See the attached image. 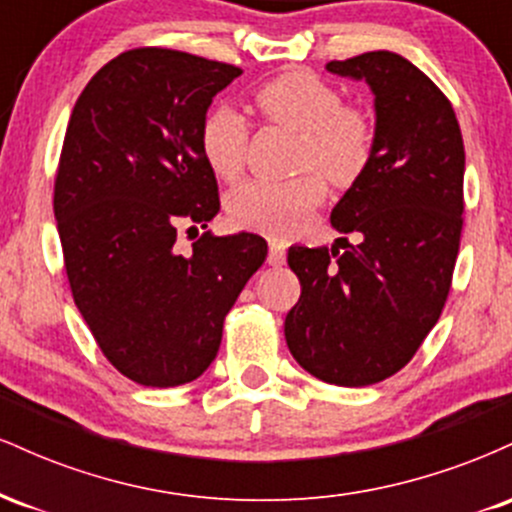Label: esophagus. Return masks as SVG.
<instances>
[{
    "instance_id": "34e87169",
    "label": "esophagus",
    "mask_w": 512,
    "mask_h": 512,
    "mask_svg": "<svg viewBox=\"0 0 512 512\" xmlns=\"http://www.w3.org/2000/svg\"><path fill=\"white\" fill-rule=\"evenodd\" d=\"M267 262L272 264V267H281V264L286 262V250L281 248L279 243H269V255H267Z\"/></svg>"
}]
</instances>
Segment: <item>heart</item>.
I'll list each match as a JSON object with an SVG mask.
<instances>
[{
  "mask_svg": "<svg viewBox=\"0 0 512 512\" xmlns=\"http://www.w3.org/2000/svg\"><path fill=\"white\" fill-rule=\"evenodd\" d=\"M257 110L269 122L301 134L298 168H317L334 182H351L373 154V132L363 113L342 105L330 84L308 72H289L257 88ZM248 122L231 105L209 110L199 127V149L219 178L236 180L245 163ZM325 199V182L308 173L274 182L250 180L228 197L233 226L284 238L308 221Z\"/></svg>",
  "mask_w": 512,
  "mask_h": 512,
  "instance_id": "heart-1",
  "label": "heart"
}]
</instances>
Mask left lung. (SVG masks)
<instances>
[{"label":"left lung","mask_w":512,"mask_h":512,"mask_svg":"<svg viewBox=\"0 0 512 512\" xmlns=\"http://www.w3.org/2000/svg\"><path fill=\"white\" fill-rule=\"evenodd\" d=\"M327 72L373 91V154L330 216L361 243L289 248L301 298L284 334L310 375L363 387L407 366L443 313L460 250L464 144L448 98L397 52L334 60Z\"/></svg>","instance_id":"1"}]
</instances>
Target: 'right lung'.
<instances>
[{
  "label": "right lung",
  "mask_w": 512,
  "mask_h": 512,
  "mask_svg": "<svg viewBox=\"0 0 512 512\" xmlns=\"http://www.w3.org/2000/svg\"><path fill=\"white\" fill-rule=\"evenodd\" d=\"M238 67L178 50L117 55L88 81L69 117L55 219L79 313L134 383H192L221 346L223 317L262 267L255 233L175 250L180 226L219 214V185L199 127Z\"/></svg>",
  "instance_id": "right-lung-1"
}]
</instances>
